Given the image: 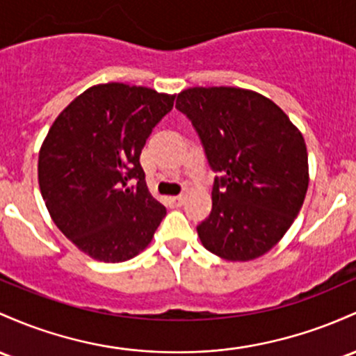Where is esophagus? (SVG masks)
Here are the masks:
<instances>
[{
  "instance_id": "obj_1",
  "label": "esophagus",
  "mask_w": 356,
  "mask_h": 356,
  "mask_svg": "<svg viewBox=\"0 0 356 356\" xmlns=\"http://www.w3.org/2000/svg\"><path fill=\"white\" fill-rule=\"evenodd\" d=\"M186 197L184 196H172L169 197V204L172 206V208H181L182 204H184Z\"/></svg>"
}]
</instances>
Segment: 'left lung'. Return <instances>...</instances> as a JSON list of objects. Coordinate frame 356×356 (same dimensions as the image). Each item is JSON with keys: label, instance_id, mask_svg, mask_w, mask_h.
<instances>
[{"label": "left lung", "instance_id": "1", "mask_svg": "<svg viewBox=\"0 0 356 356\" xmlns=\"http://www.w3.org/2000/svg\"><path fill=\"white\" fill-rule=\"evenodd\" d=\"M175 108L196 128L214 177L213 209L197 226L206 250L248 261L286 235L309 184L302 134L268 97L241 88H189Z\"/></svg>", "mask_w": 356, "mask_h": 356}]
</instances>
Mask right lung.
<instances>
[{
    "instance_id": "1",
    "label": "right lung",
    "mask_w": 356,
    "mask_h": 356,
    "mask_svg": "<svg viewBox=\"0 0 356 356\" xmlns=\"http://www.w3.org/2000/svg\"><path fill=\"white\" fill-rule=\"evenodd\" d=\"M174 97L143 86L97 84L50 127L38 154L42 197L57 228L91 259H134L165 216L148 193L140 154Z\"/></svg>"
}]
</instances>
